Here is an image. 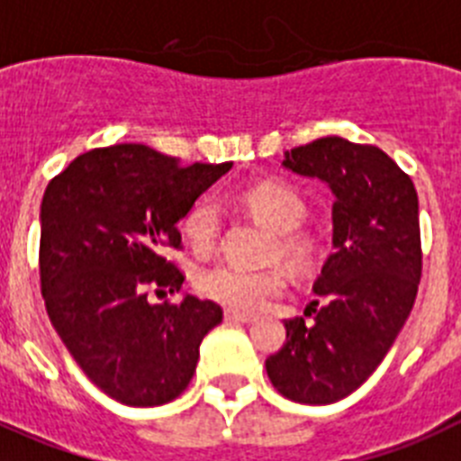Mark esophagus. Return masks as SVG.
Here are the masks:
<instances>
[{"instance_id":"esophagus-1","label":"esophagus","mask_w":461,"mask_h":461,"mask_svg":"<svg viewBox=\"0 0 461 461\" xmlns=\"http://www.w3.org/2000/svg\"><path fill=\"white\" fill-rule=\"evenodd\" d=\"M224 321H230V323H253V316L249 314H241V312H231V309H227L224 312Z\"/></svg>"}]
</instances>
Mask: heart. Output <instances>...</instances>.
<instances>
[{
    "label": "heart",
    "mask_w": 461,
    "mask_h": 461,
    "mask_svg": "<svg viewBox=\"0 0 461 461\" xmlns=\"http://www.w3.org/2000/svg\"><path fill=\"white\" fill-rule=\"evenodd\" d=\"M237 206L246 211L267 230L272 231V241L267 243L269 260H284L293 272H309L319 258V241L314 234L304 231L300 224L307 220V201L297 192L278 180H265L241 189ZM222 230L220 206L211 196L196 199L183 218V234L196 253H208L218 243ZM285 272L281 267H246L218 262L206 267L196 276V288L203 297L222 304L231 312H260L272 297L285 290Z\"/></svg>",
    "instance_id": "heart-1"
}]
</instances>
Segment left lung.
Instances as JSON below:
<instances>
[{
  "mask_svg": "<svg viewBox=\"0 0 461 461\" xmlns=\"http://www.w3.org/2000/svg\"><path fill=\"white\" fill-rule=\"evenodd\" d=\"M284 168L319 177L335 194V253L314 281V323L285 321V344L265 368L290 401L328 405L368 380L412 312L420 203L412 180L380 147L338 135L285 152Z\"/></svg>",
  "mask_w": 461,
  "mask_h": 461,
  "instance_id": "1",
  "label": "left lung"
}]
</instances>
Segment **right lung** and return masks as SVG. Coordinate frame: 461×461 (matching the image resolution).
<instances>
[{"label": "right lung", "instance_id": "right-lung-1", "mask_svg": "<svg viewBox=\"0 0 461 461\" xmlns=\"http://www.w3.org/2000/svg\"><path fill=\"white\" fill-rule=\"evenodd\" d=\"M224 164L180 166L147 145L100 147L72 161L41 199V295L53 328L88 380L123 405H164L187 389L201 339L222 321L211 300L152 304L147 285L177 293L164 258L177 222Z\"/></svg>", "mask_w": 461, "mask_h": 461}]
</instances>
